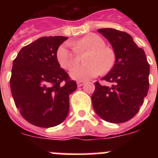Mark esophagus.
<instances>
[{
	"label": "esophagus",
	"mask_w": 158,
	"mask_h": 158,
	"mask_svg": "<svg viewBox=\"0 0 158 158\" xmlns=\"http://www.w3.org/2000/svg\"><path fill=\"white\" fill-rule=\"evenodd\" d=\"M84 84H85V81H80L77 82V85L78 87H81Z\"/></svg>",
	"instance_id": "1"
}]
</instances>
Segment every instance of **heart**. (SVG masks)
I'll list each match as a JSON object with an SVG mask.
<instances>
[{
  "mask_svg": "<svg viewBox=\"0 0 158 158\" xmlns=\"http://www.w3.org/2000/svg\"><path fill=\"white\" fill-rule=\"evenodd\" d=\"M73 48L64 44L59 47L56 54L61 66L70 69L78 62V54L89 51L85 58L86 65H77L71 69L69 76L76 81H86L109 71L114 64V54L105 47V42L97 35L90 34L77 41L72 42Z\"/></svg>",
  "mask_w": 158,
  "mask_h": 158,
  "instance_id": "heart-1",
  "label": "heart"
}]
</instances>
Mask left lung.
I'll use <instances>...</instances> for the list:
<instances>
[{"instance_id":"1","label":"left lung","mask_w":158,"mask_h":158,"mask_svg":"<svg viewBox=\"0 0 158 158\" xmlns=\"http://www.w3.org/2000/svg\"><path fill=\"white\" fill-rule=\"evenodd\" d=\"M97 31L111 43L115 53L113 68L102 78L111 86L95 83L92 101L95 111L104 120L127 122L139 112L149 89L150 65L146 54L127 32L113 28Z\"/></svg>"}]
</instances>
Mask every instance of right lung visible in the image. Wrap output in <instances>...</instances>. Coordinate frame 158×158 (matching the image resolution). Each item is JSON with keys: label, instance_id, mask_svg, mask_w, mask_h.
I'll use <instances>...</instances> for the list:
<instances>
[{"label": "right lung", "instance_id": "add662e5", "mask_svg": "<svg viewBox=\"0 0 158 158\" xmlns=\"http://www.w3.org/2000/svg\"><path fill=\"white\" fill-rule=\"evenodd\" d=\"M67 39L40 38L23 47L12 62L10 88L14 102L22 116L35 126L55 127L69 113V96L77 84L60 68L56 57Z\"/></svg>", "mask_w": 158, "mask_h": 158}]
</instances>
